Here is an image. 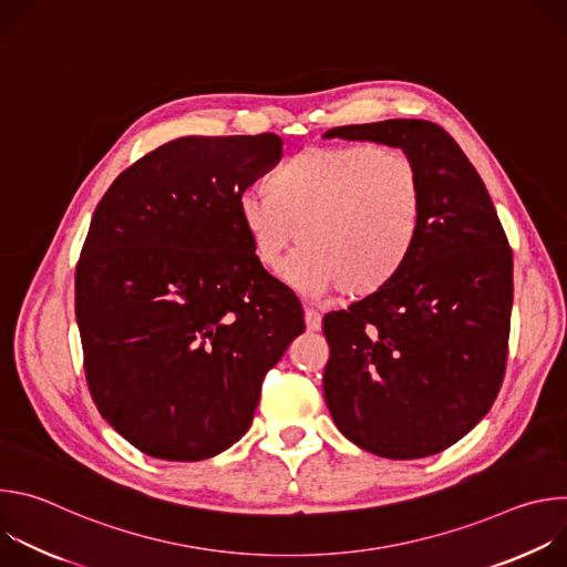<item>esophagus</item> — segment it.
<instances>
[{"label":"esophagus","instance_id":"1","mask_svg":"<svg viewBox=\"0 0 567 567\" xmlns=\"http://www.w3.org/2000/svg\"><path fill=\"white\" fill-rule=\"evenodd\" d=\"M305 328H307V332L320 330V316L313 309H305Z\"/></svg>","mask_w":567,"mask_h":567}]
</instances>
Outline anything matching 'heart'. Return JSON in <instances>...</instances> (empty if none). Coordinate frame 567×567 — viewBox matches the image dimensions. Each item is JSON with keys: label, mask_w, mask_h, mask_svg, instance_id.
I'll list each match as a JSON object with an SVG mask.
<instances>
[{"label": "heart", "mask_w": 567, "mask_h": 567, "mask_svg": "<svg viewBox=\"0 0 567 567\" xmlns=\"http://www.w3.org/2000/svg\"><path fill=\"white\" fill-rule=\"evenodd\" d=\"M267 190L237 197V215L258 265L282 267L307 293L339 289L365 300L406 269L424 217V188L409 154L368 143L307 147L274 171Z\"/></svg>", "instance_id": "obj_1"}]
</instances>
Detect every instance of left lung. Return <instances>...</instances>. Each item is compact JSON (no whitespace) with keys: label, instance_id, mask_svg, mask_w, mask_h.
Segmentation results:
<instances>
[{"label":"left lung","instance_id":"left-lung-1","mask_svg":"<svg viewBox=\"0 0 567 567\" xmlns=\"http://www.w3.org/2000/svg\"><path fill=\"white\" fill-rule=\"evenodd\" d=\"M413 158L424 188L415 251L396 280L322 318V392L339 431L390 460L435 455L489 413L507 368L514 258L494 202L453 136L431 121L343 125Z\"/></svg>","mask_w":567,"mask_h":567}]
</instances>
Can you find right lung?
<instances>
[{
  "mask_svg": "<svg viewBox=\"0 0 567 567\" xmlns=\"http://www.w3.org/2000/svg\"><path fill=\"white\" fill-rule=\"evenodd\" d=\"M282 156L276 134L184 136L123 171L75 267V320L99 413L141 453L197 462L254 422L265 374L305 332L258 265L237 197Z\"/></svg>",
  "mask_w": 567,
  "mask_h": 567,
  "instance_id": "1",
  "label": "right lung"
}]
</instances>
